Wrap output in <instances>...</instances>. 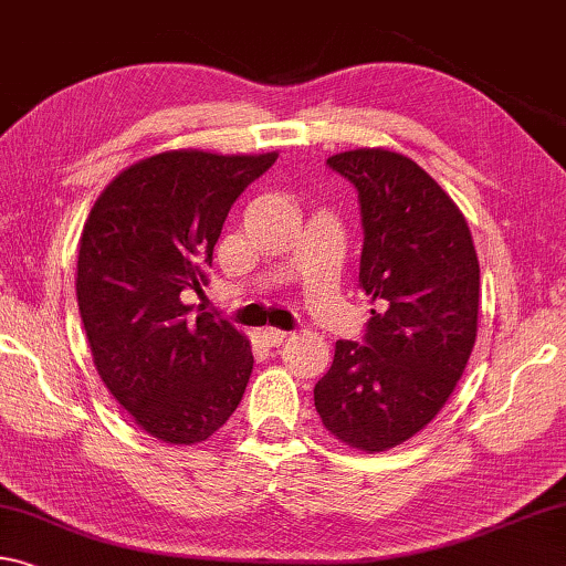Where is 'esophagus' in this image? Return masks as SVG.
Masks as SVG:
<instances>
[{"mask_svg": "<svg viewBox=\"0 0 566 566\" xmlns=\"http://www.w3.org/2000/svg\"><path fill=\"white\" fill-rule=\"evenodd\" d=\"M262 339H264L266 345L276 347V345H282L284 339H286V332L284 329H276V327H264L262 329Z\"/></svg>", "mask_w": 566, "mask_h": 566, "instance_id": "esophagus-1", "label": "esophagus"}]
</instances>
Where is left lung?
<instances>
[{
  "mask_svg": "<svg viewBox=\"0 0 566 566\" xmlns=\"http://www.w3.org/2000/svg\"><path fill=\"white\" fill-rule=\"evenodd\" d=\"M327 166L357 188L360 290L375 310L363 345H335L315 408L337 441L380 453L423 430L461 380L476 343L479 256L459 206L416 160L357 148Z\"/></svg>",
  "mask_w": 566,
  "mask_h": 566,
  "instance_id": "obj_1",
  "label": "left lung"
}]
</instances>
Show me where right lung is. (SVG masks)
<instances>
[{
  "label": "right lung",
  "mask_w": 566,
  "mask_h": 566,
  "mask_svg": "<svg viewBox=\"0 0 566 566\" xmlns=\"http://www.w3.org/2000/svg\"><path fill=\"white\" fill-rule=\"evenodd\" d=\"M280 154L166 150L105 186L80 237L77 307L95 370L158 441L211 438L244 398L249 339L181 294L201 290L229 209Z\"/></svg>",
  "instance_id": "right-lung-1"
}]
</instances>
